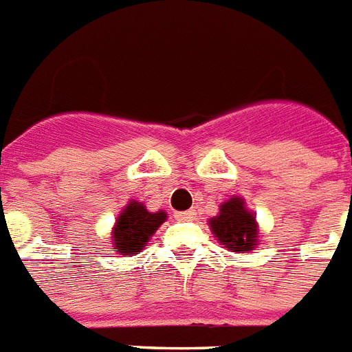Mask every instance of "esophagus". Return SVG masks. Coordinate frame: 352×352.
<instances>
[{"mask_svg": "<svg viewBox=\"0 0 352 352\" xmlns=\"http://www.w3.org/2000/svg\"><path fill=\"white\" fill-rule=\"evenodd\" d=\"M174 217H176L178 221H190V219H194V217H196V212L194 210L176 212V214H174Z\"/></svg>", "mask_w": 352, "mask_h": 352, "instance_id": "esophagus-1", "label": "esophagus"}]
</instances>
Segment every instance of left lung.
I'll return each instance as SVG.
<instances>
[{
    "instance_id": "obj_1",
    "label": "left lung",
    "mask_w": 352,
    "mask_h": 352,
    "mask_svg": "<svg viewBox=\"0 0 352 352\" xmlns=\"http://www.w3.org/2000/svg\"><path fill=\"white\" fill-rule=\"evenodd\" d=\"M208 226L223 248L230 252L246 254L259 245V223L241 196L223 201L219 214L208 219Z\"/></svg>"
}]
</instances>
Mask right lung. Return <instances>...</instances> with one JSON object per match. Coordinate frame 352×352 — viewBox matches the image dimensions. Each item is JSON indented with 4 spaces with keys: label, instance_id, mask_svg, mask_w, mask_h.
Masks as SVG:
<instances>
[{
    "label": "right lung",
    "instance_id": "1",
    "mask_svg": "<svg viewBox=\"0 0 352 352\" xmlns=\"http://www.w3.org/2000/svg\"><path fill=\"white\" fill-rule=\"evenodd\" d=\"M167 221L164 210L149 212L142 201L129 199L126 207L118 214L111 228V248L120 255H131L147 246L153 234L162 223Z\"/></svg>",
    "mask_w": 352,
    "mask_h": 352
}]
</instances>
